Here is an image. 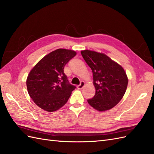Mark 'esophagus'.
Here are the masks:
<instances>
[{"instance_id":"esophagus-1","label":"esophagus","mask_w":154,"mask_h":154,"mask_svg":"<svg viewBox=\"0 0 154 154\" xmlns=\"http://www.w3.org/2000/svg\"><path fill=\"white\" fill-rule=\"evenodd\" d=\"M84 87H85V83H84L83 81H82L81 83V84L77 86V88L78 89H80V90H81V89L83 88Z\"/></svg>"}]
</instances>
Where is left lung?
Listing matches in <instances>:
<instances>
[{"label": "left lung", "instance_id": "left-lung-1", "mask_svg": "<svg viewBox=\"0 0 154 154\" xmlns=\"http://www.w3.org/2000/svg\"><path fill=\"white\" fill-rule=\"evenodd\" d=\"M81 55L93 74L95 95L87 100L99 112L116 106L125 93L128 77L123 67L103 53L90 50L81 51Z\"/></svg>", "mask_w": 154, "mask_h": 154}]
</instances>
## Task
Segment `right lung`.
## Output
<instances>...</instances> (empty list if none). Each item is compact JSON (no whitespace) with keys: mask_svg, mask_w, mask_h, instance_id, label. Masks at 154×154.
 Segmentation results:
<instances>
[{"mask_svg":"<svg viewBox=\"0 0 154 154\" xmlns=\"http://www.w3.org/2000/svg\"><path fill=\"white\" fill-rule=\"evenodd\" d=\"M77 54L72 50L58 48L44 56L30 71L26 85L35 104L53 112L66 104L76 87L68 83L64 66Z\"/></svg>","mask_w":154,"mask_h":154,"instance_id":"add662e5","label":"right lung"}]
</instances>
